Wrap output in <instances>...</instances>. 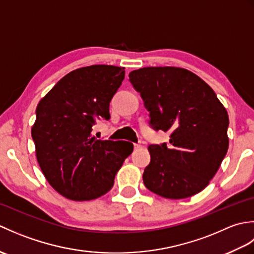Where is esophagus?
<instances>
[{
  "instance_id": "34e87169",
  "label": "esophagus",
  "mask_w": 254,
  "mask_h": 254,
  "mask_svg": "<svg viewBox=\"0 0 254 254\" xmlns=\"http://www.w3.org/2000/svg\"><path fill=\"white\" fill-rule=\"evenodd\" d=\"M141 147H142L141 144H134V149H138V148H141Z\"/></svg>"
}]
</instances>
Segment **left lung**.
Masks as SVG:
<instances>
[{
    "label": "left lung",
    "instance_id": "obj_1",
    "mask_svg": "<svg viewBox=\"0 0 254 254\" xmlns=\"http://www.w3.org/2000/svg\"><path fill=\"white\" fill-rule=\"evenodd\" d=\"M128 77L149 111V126L170 132L168 145L148 146L145 187L174 199L201 192L228 150L225 107L202 78L186 68L143 67Z\"/></svg>",
    "mask_w": 254,
    "mask_h": 254
}]
</instances>
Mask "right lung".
<instances>
[{
  "label": "right lung",
  "mask_w": 254,
  "mask_h": 254,
  "mask_svg": "<svg viewBox=\"0 0 254 254\" xmlns=\"http://www.w3.org/2000/svg\"><path fill=\"white\" fill-rule=\"evenodd\" d=\"M124 67L90 65L69 72L42 98L31 128L38 164L51 187L74 201L111 190L133 144L91 137L124 79Z\"/></svg>",
  "instance_id": "1"
}]
</instances>
